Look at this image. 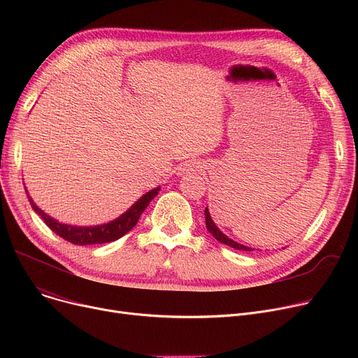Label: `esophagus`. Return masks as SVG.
<instances>
[{"label":"esophagus","instance_id":"34e87169","mask_svg":"<svg viewBox=\"0 0 358 358\" xmlns=\"http://www.w3.org/2000/svg\"><path fill=\"white\" fill-rule=\"evenodd\" d=\"M200 168V165H199V162H187V164H182L181 166H180V171L181 173H193V171H196V169H199Z\"/></svg>","mask_w":358,"mask_h":358}]
</instances>
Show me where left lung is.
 Wrapping results in <instances>:
<instances>
[{
  "label": "left lung",
  "instance_id": "obj_1",
  "mask_svg": "<svg viewBox=\"0 0 358 358\" xmlns=\"http://www.w3.org/2000/svg\"><path fill=\"white\" fill-rule=\"evenodd\" d=\"M204 216H206V228H208V231L219 241V242H222V243H224V245H228V247H232V248H235V250H239V251H254L252 248H250V247H245V245H241V243H238V242H235V241H232V239H229L227 235H223L219 229H217V227L215 224V222L212 220V217H210V213H209V210L206 209L204 210Z\"/></svg>",
  "mask_w": 358,
  "mask_h": 358
}]
</instances>
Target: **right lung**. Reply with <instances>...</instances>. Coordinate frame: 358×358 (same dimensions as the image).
<instances>
[{
	"label": "right lung",
	"instance_id": "1",
	"mask_svg": "<svg viewBox=\"0 0 358 358\" xmlns=\"http://www.w3.org/2000/svg\"><path fill=\"white\" fill-rule=\"evenodd\" d=\"M158 192H159V187H157V189L150 190L149 193L142 196L126 213H123L116 220H113L106 224H100V227H88V228L71 227V224H64V223L56 222L49 215H46L43 210L37 208L29 194H27V197H29V201L31 204L33 210L43 219V222L56 235H59L61 238H64L65 241H68L71 243H75V245H94V243L113 242V241L122 238L124 234H127L138 223L141 215L148 208L150 200H154V197L158 194Z\"/></svg>",
	"mask_w": 358,
	"mask_h": 358
}]
</instances>
